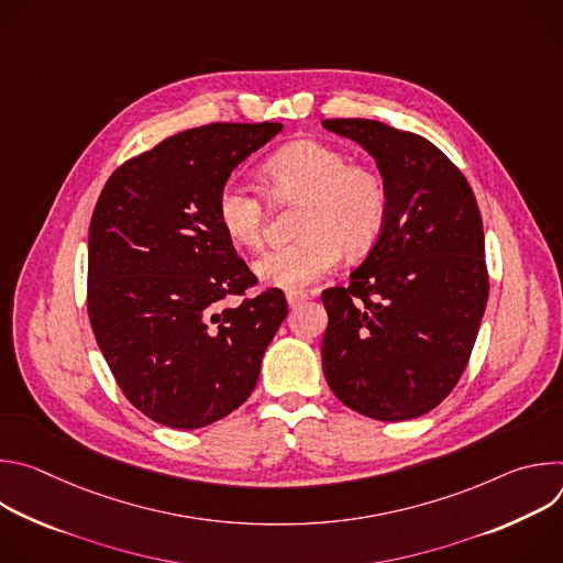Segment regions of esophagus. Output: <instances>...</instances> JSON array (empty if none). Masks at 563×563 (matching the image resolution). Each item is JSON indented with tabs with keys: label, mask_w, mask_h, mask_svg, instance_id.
Here are the masks:
<instances>
[{
	"label": "esophagus",
	"mask_w": 563,
	"mask_h": 563,
	"mask_svg": "<svg viewBox=\"0 0 563 563\" xmlns=\"http://www.w3.org/2000/svg\"><path fill=\"white\" fill-rule=\"evenodd\" d=\"M307 298H309V296H307V291H302V289H289V291H287V302H289L291 307L305 302Z\"/></svg>",
	"instance_id": "34e87169"
}]
</instances>
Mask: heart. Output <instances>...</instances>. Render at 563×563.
Wrapping results in <instances>:
<instances>
[{
    "instance_id": "1",
    "label": "heart",
    "mask_w": 563,
    "mask_h": 563,
    "mask_svg": "<svg viewBox=\"0 0 563 563\" xmlns=\"http://www.w3.org/2000/svg\"><path fill=\"white\" fill-rule=\"evenodd\" d=\"M267 187L283 202H300L298 240L261 256L256 274L276 287H305L341 258L367 254L385 231L389 191L383 176L352 165L328 142L298 140L278 148L265 165ZM216 218L233 243L258 250L267 229V205L245 180L229 178L216 196Z\"/></svg>"
}]
</instances>
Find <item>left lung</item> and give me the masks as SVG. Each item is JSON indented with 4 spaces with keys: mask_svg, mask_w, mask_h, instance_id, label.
<instances>
[{
    "mask_svg": "<svg viewBox=\"0 0 563 563\" xmlns=\"http://www.w3.org/2000/svg\"><path fill=\"white\" fill-rule=\"evenodd\" d=\"M323 126L374 155L389 191L378 243L347 287L323 291V372L341 404L376 421L434 410L459 383L490 280L476 198L430 140L376 120Z\"/></svg>",
    "mask_w": 563,
    "mask_h": 563,
    "instance_id": "left-lung-1",
    "label": "left lung"
}]
</instances>
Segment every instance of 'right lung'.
Instances as JSON below:
<instances>
[{
	"label": "right lung",
	"instance_id": "obj_1",
	"mask_svg": "<svg viewBox=\"0 0 563 563\" xmlns=\"http://www.w3.org/2000/svg\"><path fill=\"white\" fill-rule=\"evenodd\" d=\"M280 122H213L155 144L107 180L89 227L87 309L120 389L151 421L196 430L250 398L287 316L216 218L231 172ZM227 295H243L219 309Z\"/></svg>",
	"mask_w": 563,
	"mask_h": 563
}]
</instances>
